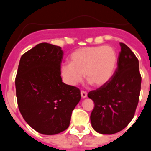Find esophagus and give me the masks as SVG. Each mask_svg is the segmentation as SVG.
<instances>
[{"label": "esophagus", "mask_w": 151, "mask_h": 151, "mask_svg": "<svg viewBox=\"0 0 151 151\" xmlns=\"http://www.w3.org/2000/svg\"><path fill=\"white\" fill-rule=\"evenodd\" d=\"M87 92L85 91H81V96H82V98H85V97H87Z\"/></svg>", "instance_id": "1"}]
</instances>
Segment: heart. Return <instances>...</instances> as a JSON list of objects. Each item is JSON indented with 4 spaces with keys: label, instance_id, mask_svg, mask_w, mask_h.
I'll return each mask as SVG.
<instances>
[{
    "label": "heart",
    "instance_id": "heart-1",
    "mask_svg": "<svg viewBox=\"0 0 151 151\" xmlns=\"http://www.w3.org/2000/svg\"><path fill=\"white\" fill-rule=\"evenodd\" d=\"M117 60L116 52L113 47H84L70 55V63L61 65L60 74L64 82L72 86L82 82L84 73L91 84L101 87L113 76Z\"/></svg>",
    "mask_w": 151,
    "mask_h": 151
}]
</instances>
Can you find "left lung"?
Listing matches in <instances>:
<instances>
[{
	"mask_svg": "<svg viewBox=\"0 0 151 151\" xmlns=\"http://www.w3.org/2000/svg\"><path fill=\"white\" fill-rule=\"evenodd\" d=\"M120 46L113 76L106 85L88 94L94 103L91 125L101 134H115L125 129L134 117L139 101L141 76L138 60L127 45L120 43Z\"/></svg>",
	"mask_w": 151,
	"mask_h": 151,
	"instance_id": "8db88e82",
	"label": "left lung"
}]
</instances>
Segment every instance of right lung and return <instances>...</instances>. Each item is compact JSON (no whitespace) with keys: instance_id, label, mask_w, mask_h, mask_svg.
I'll return each mask as SVG.
<instances>
[{"instance_id":"add662e5","label":"right lung","mask_w":151,"mask_h":151,"mask_svg":"<svg viewBox=\"0 0 151 151\" xmlns=\"http://www.w3.org/2000/svg\"><path fill=\"white\" fill-rule=\"evenodd\" d=\"M63 52L41 43L22 54L15 79L19 110L31 127L52 135L66 130L81 99L78 88L62 82Z\"/></svg>"}]
</instances>
